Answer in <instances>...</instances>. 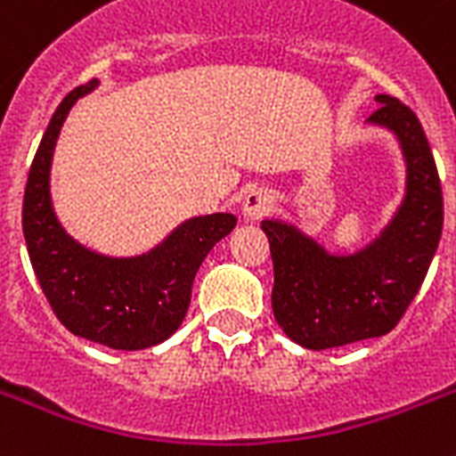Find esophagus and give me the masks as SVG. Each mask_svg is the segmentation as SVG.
I'll list each match as a JSON object with an SVG mask.
<instances>
[{"label":"esophagus","mask_w":456,"mask_h":456,"mask_svg":"<svg viewBox=\"0 0 456 456\" xmlns=\"http://www.w3.org/2000/svg\"><path fill=\"white\" fill-rule=\"evenodd\" d=\"M273 206L272 194L266 190H250L243 196V216L246 220H257V217L266 216Z\"/></svg>","instance_id":"34e87169"}]
</instances>
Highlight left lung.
<instances>
[{
    "label": "left lung",
    "mask_w": 456,
    "mask_h": 456,
    "mask_svg": "<svg viewBox=\"0 0 456 456\" xmlns=\"http://www.w3.org/2000/svg\"><path fill=\"white\" fill-rule=\"evenodd\" d=\"M375 100L379 107L368 124L394 131L408 166L405 199L382 234L358 253L332 255L292 224L262 222L273 260V318L305 349H332L394 330L438 248L443 190L424 128L401 100Z\"/></svg>",
    "instance_id": "1"
}]
</instances>
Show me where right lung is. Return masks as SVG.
Wrapping results in <instances>:
<instances>
[{
  "label": "right lung",
  "instance_id": "obj_1",
  "mask_svg": "<svg viewBox=\"0 0 456 456\" xmlns=\"http://www.w3.org/2000/svg\"><path fill=\"white\" fill-rule=\"evenodd\" d=\"M95 86L94 79L69 91L51 117L25 184L23 234L37 281L58 321L72 335L110 349L138 351L161 344L180 328L199 266L236 227V217H191L138 257H107L77 243L55 217L48 173L62 121Z\"/></svg>",
  "mask_w": 456,
  "mask_h": 456
}]
</instances>
